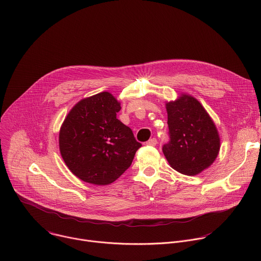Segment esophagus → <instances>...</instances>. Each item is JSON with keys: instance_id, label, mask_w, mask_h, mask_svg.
Returning <instances> with one entry per match:
<instances>
[{"instance_id": "obj_1", "label": "esophagus", "mask_w": 261, "mask_h": 261, "mask_svg": "<svg viewBox=\"0 0 261 261\" xmlns=\"http://www.w3.org/2000/svg\"><path fill=\"white\" fill-rule=\"evenodd\" d=\"M156 143H158L156 138H151V139H149V140L146 142V144H147V145H150V146H155Z\"/></svg>"}]
</instances>
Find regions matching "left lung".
<instances>
[{
	"instance_id": "8db88e82",
	"label": "left lung",
	"mask_w": 261,
	"mask_h": 261,
	"mask_svg": "<svg viewBox=\"0 0 261 261\" xmlns=\"http://www.w3.org/2000/svg\"><path fill=\"white\" fill-rule=\"evenodd\" d=\"M170 140L163 152L173 169L195 176L208 168L220 150V137L213 120L192 96L183 94L167 103Z\"/></svg>"
}]
</instances>
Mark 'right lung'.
Returning a JSON list of instances; mask_svg holds the SVG:
<instances>
[{
  "mask_svg": "<svg viewBox=\"0 0 261 261\" xmlns=\"http://www.w3.org/2000/svg\"><path fill=\"white\" fill-rule=\"evenodd\" d=\"M120 103L109 92L80 100L65 119L60 151L69 170L84 182L108 185L132 164L138 142L132 130L117 119Z\"/></svg>",
  "mask_w": 261,
  "mask_h": 261,
  "instance_id": "1",
  "label": "right lung"
}]
</instances>
